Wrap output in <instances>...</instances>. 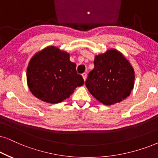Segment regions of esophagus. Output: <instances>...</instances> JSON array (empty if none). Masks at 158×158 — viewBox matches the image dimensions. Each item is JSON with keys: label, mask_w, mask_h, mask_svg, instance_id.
Returning a JSON list of instances; mask_svg holds the SVG:
<instances>
[{"label": "esophagus", "mask_w": 158, "mask_h": 158, "mask_svg": "<svg viewBox=\"0 0 158 158\" xmlns=\"http://www.w3.org/2000/svg\"><path fill=\"white\" fill-rule=\"evenodd\" d=\"M81 75H82V77H83V79H84V80H86V79H87V73H82V74H81Z\"/></svg>", "instance_id": "esophagus-1"}]
</instances>
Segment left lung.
<instances>
[{"label": "left lung", "instance_id": "left-lung-1", "mask_svg": "<svg viewBox=\"0 0 158 158\" xmlns=\"http://www.w3.org/2000/svg\"><path fill=\"white\" fill-rule=\"evenodd\" d=\"M94 65L85 81L94 98L103 104L111 105L129 96L134 86L135 73L120 52L111 49L96 55Z\"/></svg>", "mask_w": 158, "mask_h": 158}]
</instances>
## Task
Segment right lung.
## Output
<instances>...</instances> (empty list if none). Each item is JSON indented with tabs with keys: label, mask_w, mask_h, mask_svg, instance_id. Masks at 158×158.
Instances as JSON below:
<instances>
[{
	"label": "right lung",
	"mask_w": 158,
	"mask_h": 158,
	"mask_svg": "<svg viewBox=\"0 0 158 158\" xmlns=\"http://www.w3.org/2000/svg\"><path fill=\"white\" fill-rule=\"evenodd\" d=\"M70 55L50 46L33 56L27 69V82L37 98L49 103L62 102L70 97L84 79L70 61Z\"/></svg>",
	"instance_id": "obj_1"
}]
</instances>
